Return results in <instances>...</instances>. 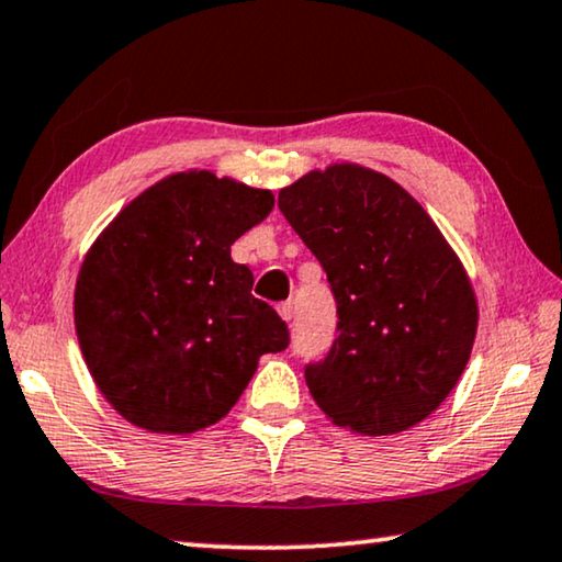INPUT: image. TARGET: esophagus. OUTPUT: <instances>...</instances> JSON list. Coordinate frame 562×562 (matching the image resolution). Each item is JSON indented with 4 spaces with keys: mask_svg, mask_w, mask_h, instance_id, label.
<instances>
[{
    "mask_svg": "<svg viewBox=\"0 0 562 562\" xmlns=\"http://www.w3.org/2000/svg\"><path fill=\"white\" fill-rule=\"evenodd\" d=\"M279 316L283 318V322H291V318H293V301H283V304H279Z\"/></svg>",
    "mask_w": 562,
    "mask_h": 562,
    "instance_id": "esophagus-1",
    "label": "esophagus"
}]
</instances>
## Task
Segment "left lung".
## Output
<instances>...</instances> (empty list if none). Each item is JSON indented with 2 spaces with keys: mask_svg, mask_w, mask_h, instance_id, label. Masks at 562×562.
<instances>
[{
  "mask_svg": "<svg viewBox=\"0 0 562 562\" xmlns=\"http://www.w3.org/2000/svg\"><path fill=\"white\" fill-rule=\"evenodd\" d=\"M279 209L331 283L339 324L306 367L334 425L396 435L460 382L477 334L468 271L427 211L382 172L336 162L281 188Z\"/></svg>",
  "mask_w": 562,
  "mask_h": 562,
  "instance_id": "8db88e82",
  "label": "left lung"
}]
</instances>
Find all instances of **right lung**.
I'll return each mask as SVG.
<instances>
[{"mask_svg":"<svg viewBox=\"0 0 562 562\" xmlns=\"http://www.w3.org/2000/svg\"><path fill=\"white\" fill-rule=\"evenodd\" d=\"M273 211V193L211 170L172 172L127 203L77 273L75 329L112 409L158 435L226 417L258 359L289 347L231 246Z\"/></svg>","mask_w":562,"mask_h":562,"instance_id":"add662e5","label":"right lung"}]
</instances>
